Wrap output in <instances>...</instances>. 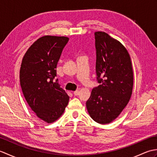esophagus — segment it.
Instances as JSON below:
<instances>
[{
  "instance_id": "obj_1",
  "label": "esophagus",
  "mask_w": 157,
  "mask_h": 157,
  "mask_svg": "<svg viewBox=\"0 0 157 157\" xmlns=\"http://www.w3.org/2000/svg\"><path fill=\"white\" fill-rule=\"evenodd\" d=\"M79 90H75V91L73 92V94H74L75 96H77V95L79 94Z\"/></svg>"
}]
</instances>
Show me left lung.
Instances as JSON below:
<instances>
[{"instance_id": "obj_1", "label": "left lung", "mask_w": 157, "mask_h": 157, "mask_svg": "<svg viewBox=\"0 0 157 157\" xmlns=\"http://www.w3.org/2000/svg\"><path fill=\"white\" fill-rule=\"evenodd\" d=\"M96 71L101 85L92 90L86 102L91 118L101 124L112 122L131 98L134 71L128 50L104 32H96Z\"/></svg>"}]
</instances>
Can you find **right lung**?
<instances>
[{
	"instance_id": "1",
	"label": "right lung",
	"mask_w": 157,
	"mask_h": 157,
	"mask_svg": "<svg viewBox=\"0 0 157 157\" xmlns=\"http://www.w3.org/2000/svg\"><path fill=\"white\" fill-rule=\"evenodd\" d=\"M69 39L42 36L33 43L22 59L19 79L23 94L36 116L48 123L56 121L69 102V96L58 79L54 80L57 63Z\"/></svg>"
}]
</instances>
